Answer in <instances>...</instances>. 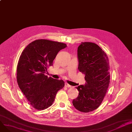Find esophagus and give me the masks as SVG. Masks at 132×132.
<instances>
[{"label":"esophagus","instance_id":"obj_1","mask_svg":"<svg viewBox=\"0 0 132 132\" xmlns=\"http://www.w3.org/2000/svg\"><path fill=\"white\" fill-rule=\"evenodd\" d=\"M65 86L66 87H67V88H71V86L69 84H68L67 83H66V82L65 84Z\"/></svg>","mask_w":132,"mask_h":132}]
</instances>
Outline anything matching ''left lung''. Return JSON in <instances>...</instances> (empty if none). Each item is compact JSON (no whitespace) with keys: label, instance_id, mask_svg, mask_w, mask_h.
<instances>
[{"label":"left lung","instance_id":"obj_1","mask_svg":"<svg viewBox=\"0 0 132 132\" xmlns=\"http://www.w3.org/2000/svg\"><path fill=\"white\" fill-rule=\"evenodd\" d=\"M79 71L85 75L86 84L76 88L78 97L73 100L76 109L89 112L102 103L109 85L110 75L108 57L95 43L82 42L78 48Z\"/></svg>","mask_w":132,"mask_h":132}]
</instances>
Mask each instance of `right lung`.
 Here are the masks:
<instances>
[{
  "mask_svg": "<svg viewBox=\"0 0 132 132\" xmlns=\"http://www.w3.org/2000/svg\"><path fill=\"white\" fill-rule=\"evenodd\" d=\"M66 47V44L58 42L37 39L28 45L21 54L17 66V82L35 109L44 110L52 105L58 91L65 86L63 80L48 78L45 73L59 51Z\"/></svg>",
  "mask_w": 132,
  "mask_h": 132,
  "instance_id": "right-lung-1",
  "label": "right lung"
}]
</instances>
